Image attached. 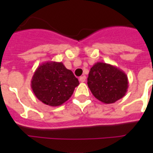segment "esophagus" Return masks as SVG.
<instances>
[{
    "label": "esophagus",
    "instance_id": "34e87169",
    "mask_svg": "<svg viewBox=\"0 0 153 153\" xmlns=\"http://www.w3.org/2000/svg\"><path fill=\"white\" fill-rule=\"evenodd\" d=\"M86 77L85 76V75H82V76H81L80 78H79V81L81 82H84L86 81Z\"/></svg>",
    "mask_w": 153,
    "mask_h": 153
}]
</instances>
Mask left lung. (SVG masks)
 Here are the masks:
<instances>
[{
  "label": "left lung",
  "instance_id": "8db88e82",
  "mask_svg": "<svg viewBox=\"0 0 153 153\" xmlns=\"http://www.w3.org/2000/svg\"><path fill=\"white\" fill-rule=\"evenodd\" d=\"M88 87L98 100L105 104L114 103L126 95L128 77L118 67L105 62L93 65L87 78Z\"/></svg>",
  "mask_w": 153,
  "mask_h": 153
}]
</instances>
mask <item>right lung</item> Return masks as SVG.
Returning <instances> with one entry per match:
<instances>
[{
	"mask_svg": "<svg viewBox=\"0 0 153 153\" xmlns=\"http://www.w3.org/2000/svg\"><path fill=\"white\" fill-rule=\"evenodd\" d=\"M79 84L73 72L62 62L48 61L39 65L35 71L31 87L40 102L55 107L67 102Z\"/></svg>",
	"mask_w": 153,
	"mask_h": 153,
	"instance_id": "right-lung-1",
	"label": "right lung"
}]
</instances>
